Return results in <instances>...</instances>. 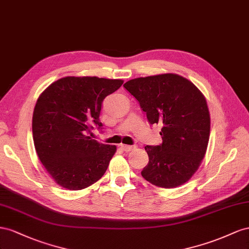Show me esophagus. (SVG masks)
<instances>
[{"instance_id":"1","label":"esophagus","mask_w":249,"mask_h":249,"mask_svg":"<svg viewBox=\"0 0 249 249\" xmlns=\"http://www.w3.org/2000/svg\"><path fill=\"white\" fill-rule=\"evenodd\" d=\"M120 148L125 152H129V151L133 150V149L136 148V146H129V145H123L122 144V145H120Z\"/></svg>"}]
</instances>
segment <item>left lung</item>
Segmentation results:
<instances>
[{"mask_svg": "<svg viewBox=\"0 0 249 249\" xmlns=\"http://www.w3.org/2000/svg\"><path fill=\"white\" fill-rule=\"evenodd\" d=\"M124 88L139 101L148 122L161 126L162 143L145 147L149 162L142 176L160 188L181 186L207 152L211 118L204 96L190 80L171 73L136 78Z\"/></svg>", "mask_w": 249, "mask_h": 249, "instance_id": "8db88e82", "label": "left lung"}]
</instances>
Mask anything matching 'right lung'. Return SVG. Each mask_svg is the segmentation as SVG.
Here are the masks:
<instances>
[{
	"instance_id": "obj_1",
	"label": "right lung",
	"mask_w": 249,
	"mask_h": 249,
	"mask_svg": "<svg viewBox=\"0 0 249 249\" xmlns=\"http://www.w3.org/2000/svg\"><path fill=\"white\" fill-rule=\"evenodd\" d=\"M123 84L121 79L65 77L50 84L35 104L32 133L35 150L54 181L68 190H82L107 170L116 146L88 136L102 127L100 112L106 96Z\"/></svg>"
}]
</instances>
